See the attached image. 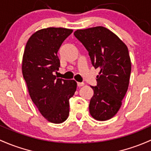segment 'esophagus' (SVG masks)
Masks as SVG:
<instances>
[{
    "mask_svg": "<svg viewBox=\"0 0 151 151\" xmlns=\"http://www.w3.org/2000/svg\"><path fill=\"white\" fill-rule=\"evenodd\" d=\"M85 85V83L84 82H77V86L78 87H82Z\"/></svg>",
    "mask_w": 151,
    "mask_h": 151,
    "instance_id": "1",
    "label": "esophagus"
}]
</instances>
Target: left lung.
<instances>
[{"instance_id": "left-lung-1", "label": "left lung", "mask_w": 151, "mask_h": 151, "mask_svg": "<svg viewBox=\"0 0 151 151\" xmlns=\"http://www.w3.org/2000/svg\"><path fill=\"white\" fill-rule=\"evenodd\" d=\"M74 35L88 50L95 69H100L97 86H91L90 115L98 121L110 119L119 110L129 87L132 64L127 47L104 27L77 29Z\"/></svg>"}]
</instances>
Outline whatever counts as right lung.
I'll return each instance as SVG.
<instances>
[{"label": "right lung", "mask_w": 151, "mask_h": 151, "mask_svg": "<svg viewBox=\"0 0 151 151\" xmlns=\"http://www.w3.org/2000/svg\"><path fill=\"white\" fill-rule=\"evenodd\" d=\"M73 32L63 27H48L35 32L29 38L22 58V70L32 101L45 119L51 123L66 121L69 98L77 82L56 78L60 60L57 53Z\"/></svg>", "instance_id": "1"}]
</instances>
